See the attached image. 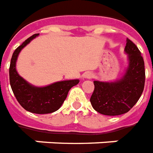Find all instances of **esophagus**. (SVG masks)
Segmentation results:
<instances>
[{"label": "esophagus", "instance_id": "34e87169", "mask_svg": "<svg viewBox=\"0 0 153 153\" xmlns=\"http://www.w3.org/2000/svg\"><path fill=\"white\" fill-rule=\"evenodd\" d=\"M84 77L85 78H88V79H90V78L93 77V73H91V72H85L84 74Z\"/></svg>", "mask_w": 153, "mask_h": 153}]
</instances>
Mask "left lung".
Masks as SVG:
<instances>
[{
	"label": "left lung",
	"instance_id": "8db88e82",
	"mask_svg": "<svg viewBox=\"0 0 153 153\" xmlns=\"http://www.w3.org/2000/svg\"><path fill=\"white\" fill-rule=\"evenodd\" d=\"M125 51L129 57V67L121 80L110 83L94 81V90L90 102L101 114L126 113L138 102L144 89L145 68L141 52L130 39H127Z\"/></svg>",
	"mask_w": 153,
	"mask_h": 153
}]
</instances>
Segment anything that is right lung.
I'll list each match as a JSON object with an SVG mask.
<instances>
[{
    "mask_svg": "<svg viewBox=\"0 0 153 153\" xmlns=\"http://www.w3.org/2000/svg\"><path fill=\"white\" fill-rule=\"evenodd\" d=\"M34 34L14 51L10 65V83L14 96L23 108L32 113L46 114L57 111L67 98L69 90L79 83V80L59 81L45 87H35L18 74L15 64L18 55L24 46L35 38Z\"/></svg>",
    "mask_w": 153,
    "mask_h": 153,
    "instance_id": "1",
    "label": "right lung"
}]
</instances>
